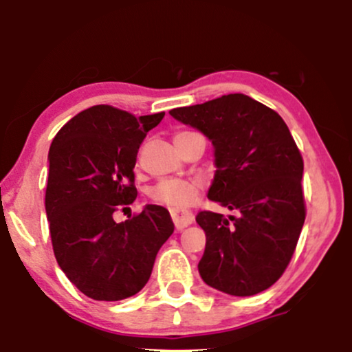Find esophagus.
I'll list each match as a JSON object with an SVG mask.
<instances>
[{"label": "esophagus", "instance_id": "1", "mask_svg": "<svg viewBox=\"0 0 352 352\" xmlns=\"http://www.w3.org/2000/svg\"><path fill=\"white\" fill-rule=\"evenodd\" d=\"M170 215L173 223H175V227L179 230L188 227V225H192L193 220H195L193 213L188 212V210H170Z\"/></svg>", "mask_w": 352, "mask_h": 352}]
</instances>
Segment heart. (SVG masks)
Here are the masks:
<instances>
[{"mask_svg":"<svg viewBox=\"0 0 352 352\" xmlns=\"http://www.w3.org/2000/svg\"><path fill=\"white\" fill-rule=\"evenodd\" d=\"M200 190L201 184L195 179H164L151 188V199L170 208H185L193 204Z\"/></svg>","mask_w":352,"mask_h":352,"instance_id":"1","label":"heart"}]
</instances>
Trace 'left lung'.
<instances>
[{
  "label": "left lung",
  "instance_id": "left-lung-1",
  "mask_svg": "<svg viewBox=\"0 0 352 352\" xmlns=\"http://www.w3.org/2000/svg\"><path fill=\"white\" fill-rule=\"evenodd\" d=\"M170 116L208 137L217 167L208 199L240 212L197 215L207 235L201 280L232 296L265 292L292 260L306 217L302 157L288 125L245 94L172 109Z\"/></svg>",
  "mask_w": 352,
  "mask_h": 352
}]
</instances>
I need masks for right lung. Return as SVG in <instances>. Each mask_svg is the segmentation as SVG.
Segmentation results:
<instances>
[{"instance_id":"1","label":"right lung","mask_w":352,"mask_h":352,"mask_svg":"<svg viewBox=\"0 0 352 352\" xmlns=\"http://www.w3.org/2000/svg\"><path fill=\"white\" fill-rule=\"evenodd\" d=\"M164 116L92 106L63 125L51 144L46 215L52 250L64 274L92 300L139 293L173 233L170 213L160 205L114 220L116 210L135 200L137 152Z\"/></svg>"}]
</instances>
